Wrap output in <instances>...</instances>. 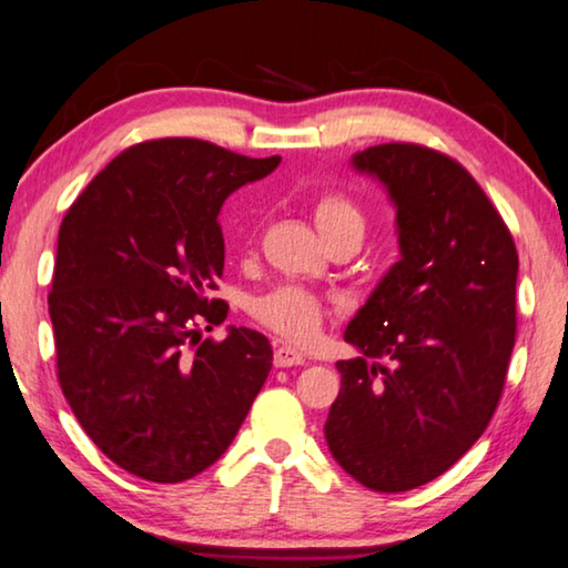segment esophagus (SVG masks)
<instances>
[{
    "instance_id": "obj_1",
    "label": "esophagus",
    "mask_w": 568,
    "mask_h": 568,
    "mask_svg": "<svg viewBox=\"0 0 568 568\" xmlns=\"http://www.w3.org/2000/svg\"><path fill=\"white\" fill-rule=\"evenodd\" d=\"M273 363H275V368H291V365H303L305 355L297 348H293V345H277Z\"/></svg>"
}]
</instances>
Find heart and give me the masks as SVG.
Wrapping results in <instances>:
<instances>
[{"label":"heart","instance_id":"1","mask_svg":"<svg viewBox=\"0 0 568 568\" xmlns=\"http://www.w3.org/2000/svg\"><path fill=\"white\" fill-rule=\"evenodd\" d=\"M313 220L325 243L341 235L363 237L365 215L353 197L338 190H325L313 200ZM255 318L285 338L303 343L313 338L323 325V305L313 293L295 285H281L257 297L253 305Z\"/></svg>","mask_w":568,"mask_h":568}]
</instances>
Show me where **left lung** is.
<instances>
[{
  "mask_svg": "<svg viewBox=\"0 0 568 568\" xmlns=\"http://www.w3.org/2000/svg\"><path fill=\"white\" fill-rule=\"evenodd\" d=\"M396 207L400 261L345 328L325 440L371 491L428 484L484 434L516 341L514 237L478 182L436 150L355 152Z\"/></svg>",
  "mask_w": 568,
  "mask_h": 568,
  "instance_id": "obj_1",
  "label": "left lung"
}]
</instances>
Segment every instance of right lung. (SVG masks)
I'll return each instance as SVG.
<instances>
[{"instance_id": "add662e5", "label": "right lung", "mask_w": 568, "mask_h": 568, "mask_svg": "<svg viewBox=\"0 0 568 568\" xmlns=\"http://www.w3.org/2000/svg\"><path fill=\"white\" fill-rule=\"evenodd\" d=\"M281 158L195 138L120 152L67 210L50 318L57 378L94 446L130 474L180 484L225 454L273 368L263 333L207 293L225 265L220 207Z\"/></svg>"}]
</instances>
